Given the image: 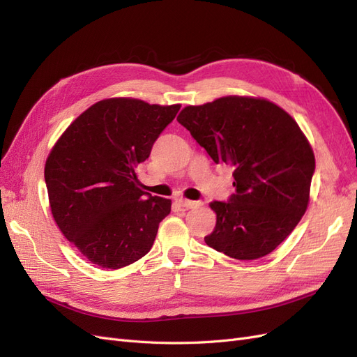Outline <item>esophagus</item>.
<instances>
[{"instance_id": "esophagus-1", "label": "esophagus", "mask_w": 357, "mask_h": 357, "mask_svg": "<svg viewBox=\"0 0 357 357\" xmlns=\"http://www.w3.org/2000/svg\"><path fill=\"white\" fill-rule=\"evenodd\" d=\"M176 202L178 205H181V207H185V208H195V207H199V205H201V202H198V201H190V199H186V198H177Z\"/></svg>"}]
</instances>
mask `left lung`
<instances>
[{"label": "left lung", "instance_id": "1", "mask_svg": "<svg viewBox=\"0 0 357 357\" xmlns=\"http://www.w3.org/2000/svg\"><path fill=\"white\" fill-rule=\"evenodd\" d=\"M177 121L215 164L234 169V195L210 204L218 220L207 245L240 261L275 250L307 211L316 168L295 119L265 98L229 95L188 105Z\"/></svg>", "mask_w": 357, "mask_h": 357}]
</instances>
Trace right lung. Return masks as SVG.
I'll return each mask as SVG.
<instances>
[{"instance_id": "obj_1", "label": "right lung", "mask_w": 357, "mask_h": 357, "mask_svg": "<svg viewBox=\"0 0 357 357\" xmlns=\"http://www.w3.org/2000/svg\"><path fill=\"white\" fill-rule=\"evenodd\" d=\"M180 107L102 100L75 119L52 147L45 167L52 215L91 264L119 269L152 248L171 199L139 189L137 167Z\"/></svg>"}]
</instances>
